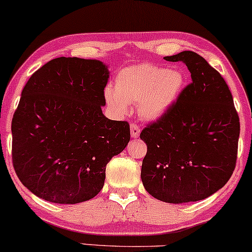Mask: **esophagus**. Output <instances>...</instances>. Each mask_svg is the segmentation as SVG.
Returning <instances> with one entry per match:
<instances>
[{"label": "esophagus", "instance_id": "1", "mask_svg": "<svg viewBox=\"0 0 252 252\" xmlns=\"http://www.w3.org/2000/svg\"><path fill=\"white\" fill-rule=\"evenodd\" d=\"M130 135L132 138H138L140 135V127L136 124H130Z\"/></svg>", "mask_w": 252, "mask_h": 252}]
</instances>
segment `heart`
I'll return each mask as SVG.
<instances>
[{
	"instance_id": "heart-1",
	"label": "heart",
	"mask_w": 252,
	"mask_h": 252,
	"mask_svg": "<svg viewBox=\"0 0 252 252\" xmlns=\"http://www.w3.org/2000/svg\"><path fill=\"white\" fill-rule=\"evenodd\" d=\"M181 70L155 63L127 67L116 77V87L104 90L106 103L118 113H126L128 104L138 103L139 112L146 119H156L175 103L184 87Z\"/></svg>"
}]
</instances>
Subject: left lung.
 Segmentation results:
<instances>
[{
	"instance_id": "8db88e82",
	"label": "left lung",
	"mask_w": 252,
	"mask_h": 252,
	"mask_svg": "<svg viewBox=\"0 0 252 252\" xmlns=\"http://www.w3.org/2000/svg\"><path fill=\"white\" fill-rule=\"evenodd\" d=\"M192 82L140 139L147 145L141 179L146 191L170 204L210 197L229 181L236 165L240 118L226 81L200 55L184 51Z\"/></svg>"
}]
</instances>
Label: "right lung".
I'll list each match as a JSON object with an SVG mask.
<instances>
[{
    "label": "right lung",
    "instance_id": "add662e5",
    "mask_svg": "<svg viewBox=\"0 0 252 252\" xmlns=\"http://www.w3.org/2000/svg\"><path fill=\"white\" fill-rule=\"evenodd\" d=\"M103 62L57 58L32 74L11 123L12 164L22 184L55 204H77L103 189L106 164L129 142V124L102 112Z\"/></svg>",
    "mask_w": 252,
    "mask_h": 252
}]
</instances>
